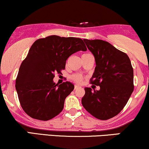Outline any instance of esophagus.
<instances>
[{
    "label": "esophagus",
    "instance_id": "obj_1",
    "mask_svg": "<svg viewBox=\"0 0 149 149\" xmlns=\"http://www.w3.org/2000/svg\"><path fill=\"white\" fill-rule=\"evenodd\" d=\"M80 87V86L79 85H75V87H74V89H78Z\"/></svg>",
    "mask_w": 149,
    "mask_h": 149
}]
</instances>
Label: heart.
Instances as JSON below:
<instances>
[{
	"instance_id": "heart-1",
	"label": "heart",
	"mask_w": 149,
	"mask_h": 149,
	"mask_svg": "<svg viewBox=\"0 0 149 149\" xmlns=\"http://www.w3.org/2000/svg\"><path fill=\"white\" fill-rule=\"evenodd\" d=\"M87 54H89V53H87ZM72 79L74 80L75 82H78V83H81L82 81V77L80 76V75H73L72 76Z\"/></svg>"
}]
</instances>
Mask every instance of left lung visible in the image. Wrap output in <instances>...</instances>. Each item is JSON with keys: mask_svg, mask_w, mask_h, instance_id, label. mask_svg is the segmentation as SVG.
<instances>
[{"mask_svg": "<svg viewBox=\"0 0 149 149\" xmlns=\"http://www.w3.org/2000/svg\"><path fill=\"white\" fill-rule=\"evenodd\" d=\"M96 62L91 83L99 90L85 87L82 104L94 117L107 120L123 110L134 89L133 69L130 58L110 43L83 39Z\"/></svg>", "mask_w": 149, "mask_h": 149, "instance_id": "obj_1", "label": "left lung"}]
</instances>
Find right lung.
<instances>
[{"label":"right lung","instance_id":"1","mask_svg":"<svg viewBox=\"0 0 149 149\" xmlns=\"http://www.w3.org/2000/svg\"><path fill=\"white\" fill-rule=\"evenodd\" d=\"M80 51L87 48L81 39L75 37L51 35L33 43L21 64L15 85L21 107L30 117L48 121L62 112L74 85L70 82L55 84L54 73H61L68 57Z\"/></svg>","mask_w":149,"mask_h":149}]
</instances>
